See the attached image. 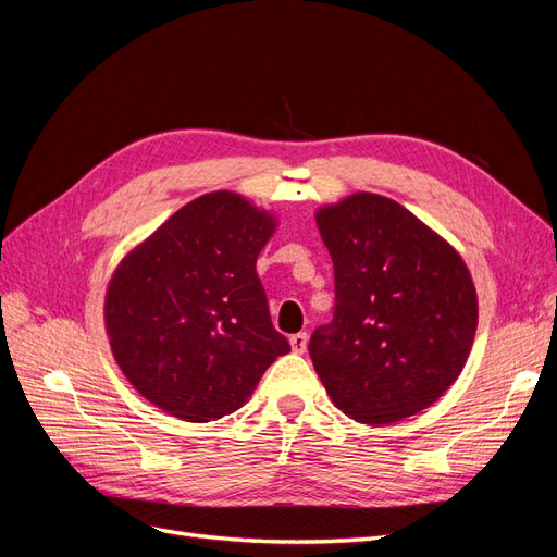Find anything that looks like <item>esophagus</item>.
I'll use <instances>...</instances> for the list:
<instances>
[{
  "label": "esophagus",
  "instance_id": "1",
  "mask_svg": "<svg viewBox=\"0 0 557 557\" xmlns=\"http://www.w3.org/2000/svg\"><path fill=\"white\" fill-rule=\"evenodd\" d=\"M307 342H309L307 332H297V334L290 336V346H293L295 352H305L307 350Z\"/></svg>",
  "mask_w": 557,
  "mask_h": 557
}]
</instances>
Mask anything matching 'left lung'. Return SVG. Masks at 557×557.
<instances>
[{
  "mask_svg": "<svg viewBox=\"0 0 557 557\" xmlns=\"http://www.w3.org/2000/svg\"><path fill=\"white\" fill-rule=\"evenodd\" d=\"M315 223L334 264V318L309 342L334 407L367 425L428 409L474 344V281L448 242L397 201L356 193Z\"/></svg>",
  "mask_w": 557,
  "mask_h": 557,
  "instance_id": "1",
  "label": "left lung"
}]
</instances>
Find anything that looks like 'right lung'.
Masks as SVG:
<instances>
[{"label": "right lung", "instance_id": "right-lung-1", "mask_svg": "<svg viewBox=\"0 0 557 557\" xmlns=\"http://www.w3.org/2000/svg\"><path fill=\"white\" fill-rule=\"evenodd\" d=\"M276 218L237 193L193 199L127 252L104 323L127 381L162 411L209 423L237 411L278 356L256 262Z\"/></svg>", "mask_w": 557, "mask_h": 557}]
</instances>
